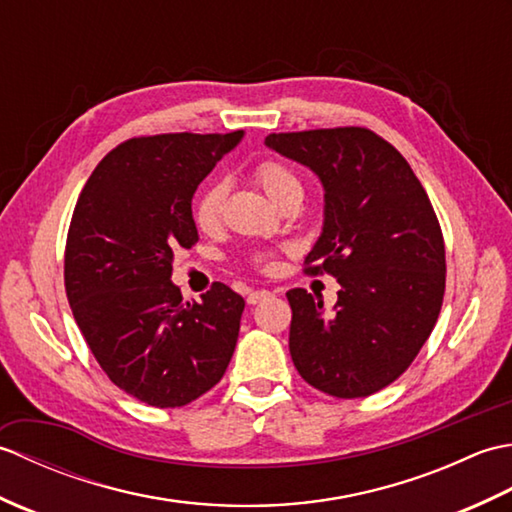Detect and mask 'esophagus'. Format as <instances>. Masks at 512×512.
Here are the masks:
<instances>
[{
    "label": "esophagus",
    "mask_w": 512,
    "mask_h": 512,
    "mask_svg": "<svg viewBox=\"0 0 512 512\" xmlns=\"http://www.w3.org/2000/svg\"><path fill=\"white\" fill-rule=\"evenodd\" d=\"M268 297H270L268 290H253V292H250V295L246 297V301L250 303V306H255V303H262V301L268 299Z\"/></svg>",
    "instance_id": "obj_1"
}]
</instances>
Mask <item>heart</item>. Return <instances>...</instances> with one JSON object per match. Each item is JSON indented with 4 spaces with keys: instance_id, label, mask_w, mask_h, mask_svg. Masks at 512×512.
<instances>
[{
    "instance_id": "heart-1",
    "label": "heart",
    "mask_w": 512,
    "mask_h": 512,
    "mask_svg": "<svg viewBox=\"0 0 512 512\" xmlns=\"http://www.w3.org/2000/svg\"><path fill=\"white\" fill-rule=\"evenodd\" d=\"M253 178L266 191L268 198L277 204L295 193H301V182L297 173L279 160H262L253 169ZM222 204H224V184L211 182L195 195L193 200V222L202 233H215L222 224ZM250 264L259 270H270L275 266V257L270 250H257L250 255Z\"/></svg>"
}]
</instances>
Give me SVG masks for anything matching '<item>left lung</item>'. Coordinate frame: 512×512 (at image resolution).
<instances>
[{
    "instance_id": "obj_1",
    "label": "left lung",
    "mask_w": 512,
    "mask_h": 512,
    "mask_svg": "<svg viewBox=\"0 0 512 512\" xmlns=\"http://www.w3.org/2000/svg\"><path fill=\"white\" fill-rule=\"evenodd\" d=\"M310 167L325 189V222L306 275L341 284L334 312L288 290L290 356L323 394L363 398L391 385L429 339L444 299V237L409 162L367 127L266 136Z\"/></svg>"
}]
</instances>
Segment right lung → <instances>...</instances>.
Wrapping results in <instances>:
<instances>
[{
  "label": "right lung",
  "mask_w": 512,
  "mask_h": 512,
  "mask_svg": "<svg viewBox=\"0 0 512 512\" xmlns=\"http://www.w3.org/2000/svg\"><path fill=\"white\" fill-rule=\"evenodd\" d=\"M244 132L129 138L76 200L63 279L74 321L116 387L151 407L189 405L220 383L244 299L217 284L184 301L173 253L198 242L191 200Z\"/></svg>",
  "instance_id": "add662e5"
}]
</instances>
